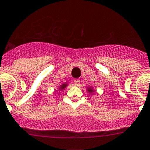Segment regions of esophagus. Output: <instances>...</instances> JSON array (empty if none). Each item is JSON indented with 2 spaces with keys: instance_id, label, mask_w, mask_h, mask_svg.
Masks as SVG:
<instances>
[{
  "instance_id": "esophagus-1",
  "label": "esophagus",
  "mask_w": 150,
  "mask_h": 150,
  "mask_svg": "<svg viewBox=\"0 0 150 150\" xmlns=\"http://www.w3.org/2000/svg\"><path fill=\"white\" fill-rule=\"evenodd\" d=\"M74 83H75V85L76 86H78L80 84V82H81V81H80V79H75L73 81Z\"/></svg>"
}]
</instances>
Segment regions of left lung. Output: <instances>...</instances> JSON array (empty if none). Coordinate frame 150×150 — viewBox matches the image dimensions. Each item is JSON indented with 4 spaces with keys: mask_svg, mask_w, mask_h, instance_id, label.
Segmentation results:
<instances>
[{
    "mask_svg": "<svg viewBox=\"0 0 150 150\" xmlns=\"http://www.w3.org/2000/svg\"><path fill=\"white\" fill-rule=\"evenodd\" d=\"M87 91H88V93H93L95 91V90L92 87H88V88H87Z\"/></svg>",
    "mask_w": 150,
    "mask_h": 150,
    "instance_id": "1",
    "label": "left lung"
}]
</instances>
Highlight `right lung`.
I'll return each mask as SVG.
<instances>
[{
  "label": "right lung",
  "mask_w": 150,
  "mask_h": 150,
  "mask_svg": "<svg viewBox=\"0 0 150 150\" xmlns=\"http://www.w3.org/2000/svg\"><path fill=\"white\" fill-rule=\"evenodd\" d=\"M67 86H68L67 83H62V85L59 86V87L58 89H59V91H60V90H64Z\"/></svg>",
  "instance_id": "add662e5"
}]
</instances>
